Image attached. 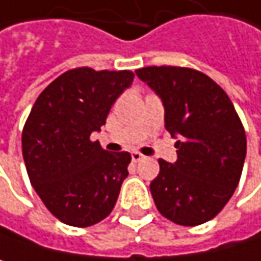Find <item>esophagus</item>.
I'll return each instance as SVG.
<instances>
[{"label": "esophagus", "mask_w": 261, "mask_h": 261, "mask_svg": "<svg viewBox=\"0 0 261 261\" xmlns=\"http://www.w3.org/2000/svg\"><path fill=\"white\" fill-rule=\"evenodd\" d=\"M142 159H144V154H141L139 151H133L132 153V161L133 162H141Z\"/></svg>", "instance_id": "34e87169"}]
</instances>
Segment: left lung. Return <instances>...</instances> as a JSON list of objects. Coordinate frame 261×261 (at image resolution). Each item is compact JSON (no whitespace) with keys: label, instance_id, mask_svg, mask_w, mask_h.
<instances>
[{"label":"left lung","instance_id":"1","mask_svg":"<svg viewBox=\"0 0 261 261\" xmlns=\"http://www.w3.org/2000/svg\"><path fill=\"white\" fill-rule=\"evenodd\" d=\"M136 74L162 99L165 128L179 138L177 161L159 159L161 171L150 184L156 208L177 225H202L239 185L246 158L242 120L223 88L202 71L162 65Z\"/></svg>","mask_w":261,"mask_h":261}]
</instances>
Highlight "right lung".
Here are the masks:
<instances>
[{"mask_svg": "<svg viewBox=\"0 0 261 261\" xmlns=\"http://www.w3.org/2000/svg\"><path fill=\"white\" fill-rule=\"evenodd\" d=\"M129 70H68L38 96L22 129L27 174L45 208L62 223L85 228L114 208L132 156L110 153L93 132L133 82Z\"/></svg>", "mask_w": 261, "mask_h": 261, "instance_id": "right-lung-1", "label": "right lung"}]
</instances>
